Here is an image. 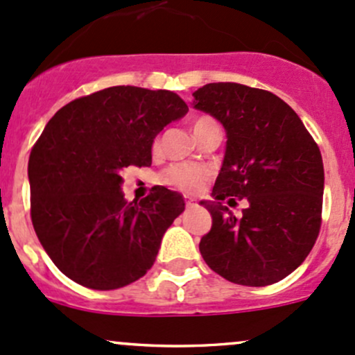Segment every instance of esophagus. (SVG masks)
<instances>
[{"label": "esophagus", "instance_id": "obj_1", "mask_svg": "<svg viewBox=\"0 0 355 355\" xmlns=\"http://www.w3.org/2000/svg\"><path fill=\"white\" fill-rule=\"evenodd\" d=\"M184 203H186V208H193L194 205H196V203H194V200H191V198H186Z\"/></svg>", "mask_w": 355, "mask_h": 355}]
</instances>
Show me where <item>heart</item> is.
<instances>
[{
  "mask_svg": "<svg viewBox=\"0 0 355 355\" xmlns=\"http://www.w3.org/2000/svg\"><path fill=\"white\" fill-rule=\"evenodd\" d=\"M213 125H216V121L213 120L211 116H198L196 120L193 121L194 135H198V133L205 130V128L213 127ZM152 148H154V150H159L157 139L152 144ZM159 179H161L162 184L171 186V188L178 189V191L184 194H196L207 186L209 179V171L207 167L196 166V164L178 162L166 167L161 173V176H159Z\"/></svg>",
  "mask_w": 355,
  "mask_h": 355,
  "instance_id": "b5f03b06",
  "label": "heart"
}]
</instances>
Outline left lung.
<instances>
[{"mask_svg":"<svg viewBox=\"0 0 355 355\" xmlns=\"http://www.w3.org/2000/svg\"><path fill=\"white\" fill-rule=\"evenodd\" d=\"M194 108L227 130L222 171L213 186L211 228L200 252L209 269L243 286L284 279L313 249L322 227L323 161L295 110L270 91L209 83L193 93ZM245 197L237 219L221 201Z\"/></svg>","mask_w":355,"mask_h":355,"instance_id":"obj_1","label":"left lung"}]
</instances>
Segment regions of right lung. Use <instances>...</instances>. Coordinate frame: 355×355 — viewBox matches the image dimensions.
I'll list each match as a JSON object with an SVG mask.
<instances>
[{"label": "right lung", "mask_w": 355, "mask_h": 355, "mask_svg": "<svg viewBox=\"0 0 355 355\" xmlns=\"http://www.w3.org/2000/svg\"><path fill=\"white\" fill-rule=\"evenodd\" d=\"M186 112L173 91L113 86L67 103L49 120L28 159L30 216L69 279L106 291L154 266L184 201L164 186L127 201L120 173L150 166L155 135Z\"/></svg>", "instance_id": "right-lung-1"}]
</instances>
